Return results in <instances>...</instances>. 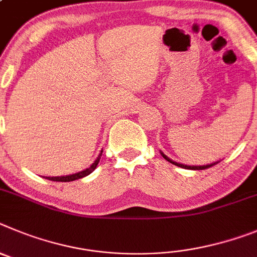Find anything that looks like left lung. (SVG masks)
Wrapping results in <instances>:
<instances>
[{
    "label": "left lung",
    "mask_w": 257,
    "mask_h": 257,
    "mask_svg": "<svg viewBox=\"0 0 257 257\" xmlns=\"http://www.w3.org/2000/svg\"><path fill=\"white\" fill-rule=\"evenodd\" d=\"M161 155H163V157L164 159H165L166 161H169V163H172V164H174V165H177V166H180V168H183V169H192V170H203V169H207V168H211V166H214L215 164H218L219 161H216V163H214V164H207V165H202V166H195V165H184V164H179V163H177V161H173L172 159H169L168 156H166V155H164L163 152H161Z\"/></svg>",
    "instance_id": "obj_1"
}]
</instances>
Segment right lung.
<instances>
[{"label": "right lung", "mask_w": 257, "mask_h": 257, "mask_svg": "<svg viewBox=\"0 0 257 257\" xmlns=\"http://www.w3.org/2000/svg\"><path fill=\"white\" fill-rule=\"evenodd\" d=\"M101 155H102V151H101V154L98 155V157H97L96 160H94V163L92 164L88 169H85V170H82V172H79V173H75V174L65 175V177H46V179L54 180V182H71V180H77V179H80V178L87 177V175L91 174L94 169H96V166L98 165V163H100V159H101Z\"/></svg>", "instance_id": "1"}]
</instances>
